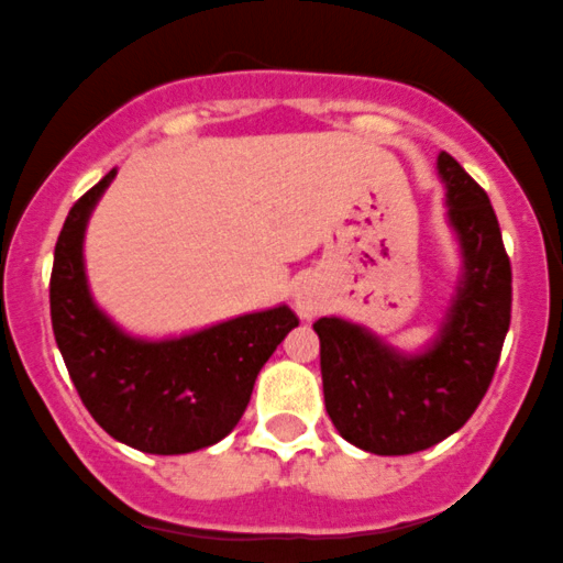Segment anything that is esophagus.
I'll return each mask as SVG.
<instances>
[{
    "mask_svg": "<svg viewBox=\"0 0 563 563\" xmlns=\"http://www.w3.org/2000/svg\"><path fill=\"white\" fill-rule=\"evenodd\" d=\"M294 307H296V312H299L305 320H310L318 312H323L325 296L318 288V283H312V280L299 283V286H296V291H294Z\"/></svg>",
    "mask_w": 563,
    "mask_h": 563,
    "instance_id": "esophagus-1",
    "label": "esophagus"
}]
</instances>
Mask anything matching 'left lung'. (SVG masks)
<instances>
[{"mask_svg":"<svg viewBox=\"0 0 563 563\" xmlns=\"http://www.w3.org/2000/svg\"><path fill=\"white\" fill-rule=\"evenodd\" d=\"M460 275L435 336L398 350L352 320H314L333 428L363 452H422L471 419L489 390L510 325V258L486 191L452 154H438Z\"/></svg>","mask_w":563,"mask_h":563,"instance_id":"obj_1","label":"left lung"}]
</instances>
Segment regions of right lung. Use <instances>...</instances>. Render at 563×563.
<instances>
[{"label": "right lung", "mask_w": 563, "mask_h": 563, "mask_svg": "<svg viewBox=\"0 0 563 563\" xmlns=\"http://www.w3.org/2000/svg\"><path fill=\"white\" fill-rule=\"evenodd\" d=\"M114 176L117 168L74 202L55 243V344L85 409L114 441L146 454L200 452L238 428L258 372L299 318L275 305L176 336L122 329L96 301L85 269L88 221Z\"/></svg>", "instance_id": "add662e5"}]
</instances>
